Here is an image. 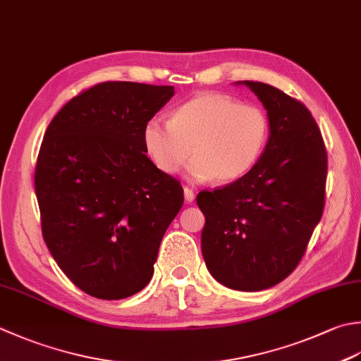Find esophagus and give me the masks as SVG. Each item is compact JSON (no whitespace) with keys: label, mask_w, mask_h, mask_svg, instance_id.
<instances>
[{"label":"esophagus","mask_w":361,"mask_h":361,"mask_svg":"<svg viewBox=\"0 0 361 361\" xmlns=\"http://www.w3.org/2000/svg\"><path fill=\"white\" fill-rule=\"evenodd\" d=\"M194 199H195V192L190 188H185V200L188 202V203H190V202H194Z\"/></svg>","instance_id":"esophagus-1"}]
</instances>
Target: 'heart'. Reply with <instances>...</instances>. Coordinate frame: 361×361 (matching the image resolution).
I'll return each mask as SVG.
<instances>
[{
	"label": "heart",
	"instance_id": "1",
	"mask_svg": "<svg viewBox=\"0 0 361 361\" xmlns=\"http://www.w3.org/2000/svg\"><path fill=\"white\" fill-rule=\"evenodd\" d=\"M271 122L258 106L224 94H200L178 106L171 122L144 126L148 158L162 173H176L192 153L186 176L194 183H231L249 173L269 142Z\"/></svg>",
	"mask_w": 361,
	"mask_h": 361
}]
</instances>
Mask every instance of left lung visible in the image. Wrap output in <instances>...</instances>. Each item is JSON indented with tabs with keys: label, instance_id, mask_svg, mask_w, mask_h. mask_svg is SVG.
I'll return each instance as SVG.
<instances>
[{
	"label": "left lung",
	"instance_id": "8db88e82",
	"mask_svg": "<svg viewBox=\"0 0 361 361\" xmlns=\"http://www.w3.org/2000/svg\"><path fill=\"white\" fill-rule=\"evenodd\" d=\"M263 103L271 136L258 164L197 204L204 214L202 253L209 274L236 291H261L298 267L326 202L327 152L300 102L264 82L238 81Z\"/></svg>",
	"mask_w": 361,
	"mask_h": 361
}]
</instances>
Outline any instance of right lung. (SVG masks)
Returning <instances> with one entry per match:
<instances>
[{"mask_svg": "<svg viewBox=\"0 0 361 361\" xmlns=\"http://www.w3.org/2000/svg\"><path fill=\"white\" fill-rule=\"evenodd\" d=\"M172 86L108 81L54 116L35 166L42 235L73 283L118 300L153 277L161 239L183 204V188L148 159L144 126Z\"/></svg>", "mask_w": 361, "mask_h": 361, "instance_id": "obj_1", "label": "right lung"}]
</instances>
